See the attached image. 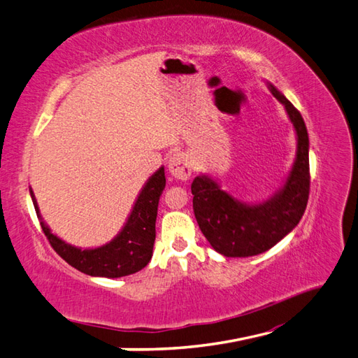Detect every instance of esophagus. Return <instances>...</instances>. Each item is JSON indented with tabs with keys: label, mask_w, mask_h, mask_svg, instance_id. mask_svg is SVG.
<instances>
[{
	"label": "esophagus",
	"mask_w": 358,
	"mask_h": 358,
	"mask_svg": "<svg viewBox=\"0 0 358 358\" xmlns=\"http://www.w3.org/2000/svg\"><path fill=\"white\" fill-rule=\"evenodd\" d=\"M168 169L171 176L177 180H187L192 176V172H194L190 159L186 152H177L171 155L168 162Z\"/></svg>",
	"instance_id": "obj_1"
}]
</instances>
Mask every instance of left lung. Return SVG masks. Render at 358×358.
Wrapping results in <instances>:
<instances>
[{
	"instance_id": "1",
	"label": "left lung",
	"mask_w": 358,
	"mask_h": 358,
	"mask_svg": "<svg viewBox=\"0 0 358 358\" xmlns=\"http://www.w3.org/2000/svg\"><path fill=\"white\" fill-rule=\"evenodd\" d=\"M266 85L284 106L296 139L295 159L282 185L268 199L245 203L224 190L212 173H199L192 182L196 222L212 248L225 257H251L271 250L298 225L307 207V127L290 101L271 81Z\"/></svg>"
}]
</instances>
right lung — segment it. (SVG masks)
Segmentation results:
<instances>
[{
  "mask_svg": "<svg viewBox=\"0 0 358 358\" xmlns=\"http://www.w3.org/2000/svg\"><path fill=\"white\" fill-rule=\"evenodd\" d=\"M164 185V168L160 166L145 181L119 233L110 242L95 248H80L54 234L48 224L43 221L31 187L30 195L45 236L63 260L90 277L121 278L139 272L152 257L155 219Z\"/></svg>",
  "mask_w": 358,
  "mask_h": 358,
  "instance_id": "add662e5",
  "label": "right lung"
}]
</instances>
